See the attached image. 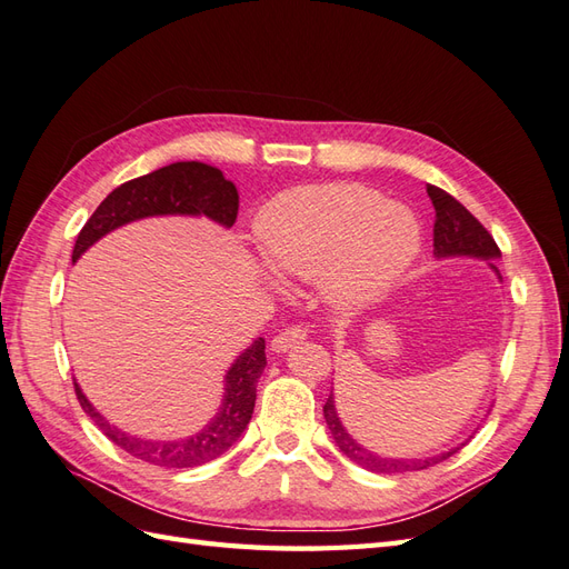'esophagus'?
<instances>
[{"label": "esophagus", "instance_id": "34e87169", "mask_svg": "<svg viewBox=\"0 0 569 569\" xmlns=\"http://www.w3.org/2000/svg\"><path fill=\"white\" fill-rule=\"evenodd\" d=\"M308 339V331H305L300 325H296V327H288V329H283V331H279L273 337V341H271V351H276V353H286V351H290V348L293 346H298L300 341H305Z\"/></svg>", "mask_w": 569, "mask_h": 569}]
</instances>
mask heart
Here are the masks:
<instances>
[{
    "mask_svg": "<svg viewBox=\"0 0 569 569\" xmlns=\"http://www.w3.org/2000/svg\"><path fill=\"white\" fill-rule=\"evenodd\" d=\"M254 236L269 269L317 281L337 308L380 298L413 264L420 226L413 211L362 184H310L276 194Z\"/></svg>",
    "mask_w": 569,
    "mask_h": 569,
    "instance_id": "1",
    "label": "heart"
}]
</instances>
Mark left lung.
I'll list each match as a JSON object with an SVG mask.
<instances>
[{"label": "left lung", "mask_w": 569, "mask_h": 569, "mask_svg": "<svg viewBox=\"0 0 569 569\" xmlns=\"http://www.w3.org/2000/svg\"><path fill=\"white\" fill-rule=\"evenodd\" d=\"M428 197L435 207V228H432V254L437 259H447V257H478V259H498L500 257V247L495 244L490 232L480 226L478 218L459 203L455 197L447 194L445 189L428 184ZM490 269L498 273L500 271L495 267V261H490ZM325 420L329 426V432L333 437V442L343 451V455L356 461L362 469H368L372 473H403V471H420L428 469V466L440 463L449 459L455 451H459L466 442L459 447H451L449 451H442V455L426 457V459H391V457H380L370 451L368 447H362L353 440V435L348 432L341 423V418L337 413V403H333V395H329L325 403Z\"/></svg>", "instance_id": "obj_1"}]
</instances>
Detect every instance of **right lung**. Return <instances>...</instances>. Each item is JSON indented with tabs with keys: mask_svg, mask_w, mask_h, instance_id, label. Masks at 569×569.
<instances>
[{
	"mask_svg": "<svg viewBox=\"0 0 569 569\" xmlns=\"http://www.w3.org/2000/svg\"><path fill=\"white\" fill-rule=\"evenodd\" d=\"M238 203L236 184L226 180L218 168L199 163V160L170 163L112 189L81 228L71 261H77L110 230L149 216H207L230 228L238 218ZM264 348V339H257L250 348H244L226 372V391L218 413L199 432L184 437V440H143V437L122 432L93 409V403L86 399L77 382L74 391L81 409L120 449L153 466L192 469V466L221 457L240 440L250 423L257 401V382L267 368Z\"/></svg>",
	"mask_w": 569,
	"mask_h": 569,
	"instance_id": "add662e5",
	"label": "right lung"
}]
</instances>
